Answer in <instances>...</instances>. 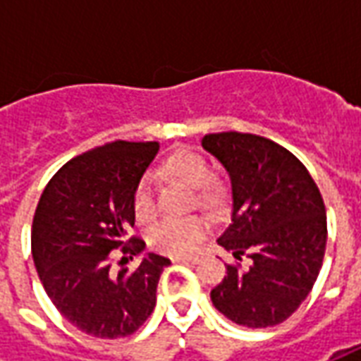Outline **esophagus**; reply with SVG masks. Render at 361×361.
Segmentation results:
<instances>
[{
    "mask_svg": "<svg viewBox=\"0 0 361 361\" xmlns=\"http://www.w3.org/2000/svg\"><path fill=\"white\" fill-rule=\"evenodd\" d=\"M176 263H185V265H195L199 263V257H193V255H180V257H173Z\"/></svg>",
    "mask_w": 361,
    "mask_h": 361,
    "instance_id": "obj_1",
    "label": "esophagus"
}]
</instances>
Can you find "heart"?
<instances>
[{"instance_id":"obj_1","label":"heart","mask_w":361,"mask_h":361,"mask_svg":"<svg viewBox=\"0 0 361 361\" xmlns=\"http://www.w3.org/2000/svg\"><path fill=\"white\" fill-rule=\"evenodd\" d=\"M162 172L173 180H180L195 189L197 203L203 207H216L224 199V183L211 176L209 162L199 152L189 149H178L162 160ZM133 211L137 220L149 222L154 212V189L149 176L137 181L133 191ZM209 224L199 216L185 220H166L150 232V245L168 255H185L195 250L207 235Z\"/></svg>"}]
</instances>
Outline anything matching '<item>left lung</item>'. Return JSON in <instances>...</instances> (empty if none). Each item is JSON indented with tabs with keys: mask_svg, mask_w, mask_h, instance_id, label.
Returning a JSON list of instances; mask_svg holds the SVG:
<instances>
[{
	"mask_svg": "<svg viewBox=\"0 0 361 361\" xmlns=\"http://www.w3.org/2000/svg\"><path fill=\"white\" fill-rule=\"evenodd\" d=\"M232 183V224L219 245L250 267L226 265L211 290L212 305L247 329L286 321L319 276L326 245V211L319 188L298 158L250 133L204 135Z\"/></svg>",
	"mask_w": 361,
	"mask_h": 361,
	"instance_id": "8db88e82",
	"label": "left lung"
}]
</instances>
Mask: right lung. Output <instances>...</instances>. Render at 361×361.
<instances>
[{"label":"right lung","instance_id":"1","mask_svg":"<svg viewBox=\"0 0 361 361\" xmlns=\"http://www.w3.org/2000/svg\"><path fill=\"white\" fill-rule=\"evenodd\" d=\"M160 145L114 141L59 168L32 220V259L46 294L63 317L96 338H123L150 317L170 259L145 253L135 224L133 191ZM122 255L121 269L113 267Z\"/></svg>","mask_w":361,"mask_h":361}]
</instances>
